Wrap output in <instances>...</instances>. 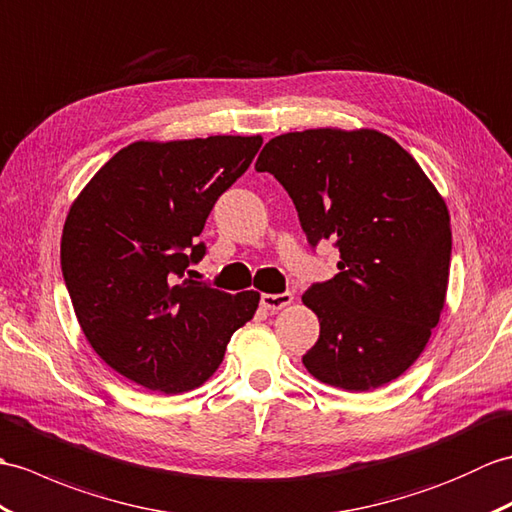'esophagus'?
I'll return each instance as SVG.
<instances>
[{
    "label": "esophagus",
    "instance_id": "1",
    "mask_svg": "<svg viewBox=\"0 0 512 512\" xmlns=\"http://www.w3.org/2000/svg\"><path fill=\"white\" fill-rule=\"evenodd\" d=\"M294 301L292 292H281V294H261V305L266 307V310H283V307H288Z\"/></svg>",
    "mask_w": 512,
    "mask_h": 512
}]
</instances>
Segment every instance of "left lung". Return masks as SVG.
Masks as SVG:
<instances>
[{"label": "left lung", "mask_w": 512, "mask_h": 512, "mask_svg": "<svg viewBox=\"0 0 512 512\" xmlns=\"http://www.w3.org/2000/svg\"><path fill=\"white\" fill-rule=\"evenodd\" d=\"M290 194L316 246L334 237L338 275L303 303L320 338L303 355L318 382L366 392L419 360L445 307L449 211L395 139L373 128H310L270 139L255 163Z\"/></svg>", "instance_id": "left-lung-1"}]
</instances>
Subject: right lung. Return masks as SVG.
<instances>
[{
  "label": "right lung",
  "instance_id": "right-lung-1",
  "mask_svg": "<svg viewBox=\"0 0 512 512\" xmlns=\"http://www.w3.org/2000/svg\"><path fill=\"white\" fill-rule=\"evenodd\" d=\"M261 135L135 141L106 161L71 202L61 268L91 349L130 382L165 395L218 371L259 292L227 294L183 279L198 235L240 178Z\"/></svg>",
  "mask_w": 512,
  "mask_h": 512
}]
</instances>
